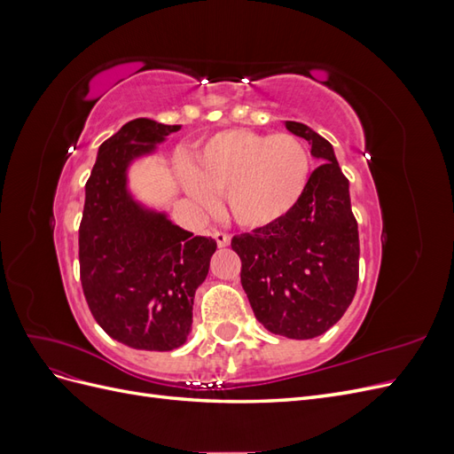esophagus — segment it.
I'll list each match as a JSON object with an SVG mask.
<instances>
[{
    "mask_svg": "<svg viewBox=\"0 0 454 454\" xmlns=\"http://www.w3.org/2000/svg\"><path fill=\"white\" fill-rule=\"evenodd\" d=\"M214 239H215L219 248H227V246L231 244V237L227 235V232H222V231H214Z\"/></svg>",
    "mask_w": 454,
    "mask_h": 454,
    "instance_id": "obj_1",
    "label": "esophagus"
}]
</instances>
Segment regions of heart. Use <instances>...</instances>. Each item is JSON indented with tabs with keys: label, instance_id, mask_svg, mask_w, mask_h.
<instances>
[{
	"label": "heart",
	"instance_id": "heart-1",
	"mask_svg": "<svg viewBox=\"0 0 454 454\" xmlns=\"http://www.w3.org/2000/svg\"><path fill=\"white\" fill-rule=\"evenodd\" d=\"M312 159L294 134L223 130L206 140L182 168L187 193L206 208L225 195L231 217L244 229H265L290 215L305 197Z\"/></svg>",
	"mask_w": 454,
	"mask_h": 454
}]
</instances>
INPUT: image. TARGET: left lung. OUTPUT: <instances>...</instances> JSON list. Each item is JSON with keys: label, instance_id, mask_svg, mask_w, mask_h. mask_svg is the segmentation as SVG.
Listing matches in <instances>:
<instances>
[{"label": "left lung", "instance_id": "8db88e82", "mask_svg": "<svg viewBox=\"0 0 454 454\" xmlns=\"http://www.w3.org/2000/svg\"><path fill=\"white\" fill-rule=\"evenodd\" d=\"M286 129L305 138L322 164L290 215L235 237L231 246L242 261L240 282L259 324L274 335L312 339L335 325L352 303L358 223L333 145L303 122L286 121Z\"/></svg>", "mask_w": 454, "mask_h": 454}]
</instances>
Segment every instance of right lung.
Masks as SVG:
<instances>
[{
    "label": "right lung",
    "mask_w": 454,
    "mask_h": 454,
    "mask_svg": "<svg viewBox=\"0 0 454 454\" xmlns=\"http://www.w3.org/2000/svg\"><path fill=\"white\" fill-rule=\"evenodd\" d=\"M180 125L134 119L98 147L79 225L81 286L104 332L138 350L182 347L193 324V297L217 244L174 225L129 189L136 159L153 155Z\"/></svg>",
    "instance_id": "add662e5"
}]
</instances>
